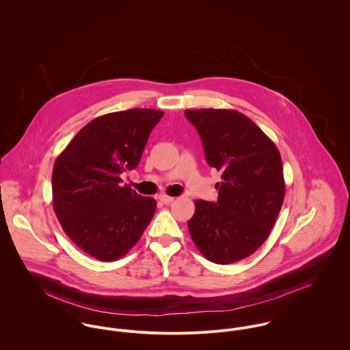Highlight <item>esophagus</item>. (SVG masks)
Here are the masks:
<instances>
[{
    "label": "esophagus",
    "instance_id": "34e87169",
    "mask_svg": "<svg viewBox=\"0 0 350 350\" xmlns=\"http://www.w3.org/2000/svg\"><path fill=\"white\" fill-rule=\"evenodd\" d=\"M159 200H161L163 203H165V204H168V203L174 202V198H172V197H168V196H160V197H159Z\"/></svg>",
    "mask_w": 350,
    "mask_h": 350
}]
</instances>
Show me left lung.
I'll use <instances>...</instances> for the list:
<instances>
[{"instance_id": "8db88e82", "label": "left lung", "mask_w": 350, "mask_h": 350, "mask_svg": "<svg viewBox=\"0 0 350 350\" xmlns=\"http://www.w3.org/2000/svg\"><path fill=\"white\" fill-rule=\"evenodd\" d=\"M197 128L206 161L221 171L217 202L196 200L187 222L200 253L215 264L250 256L268 239L286 185L275 143L245 114L229 109L185 111Z\"/></svg>"}]
</instances>
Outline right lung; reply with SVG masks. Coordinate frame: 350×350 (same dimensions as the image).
Here are the masks:
<instances>
[{"label":"right lung","instance_id":"1","mask_svg":"<svg viewBox=\"0 0 350 350\" xmlns=\"http://www.w3.org/2000/svg\"><path fill=\"white\" fill-rule=\"evenodd\" d=\"M163 114L136 107L100 116L55 160V214L71 241L97 260L121 258L150 225L156 200L121 186V174L137 167Z\"/></svg>","mask_w":350,"mask_h":350}]
</instances>
